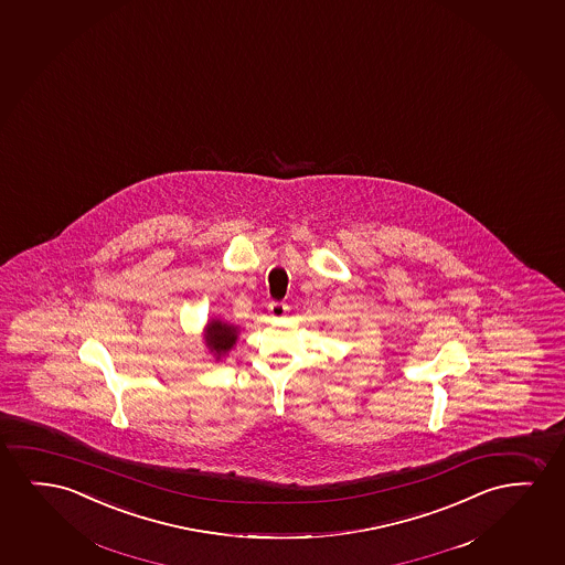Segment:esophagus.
<instances>
[{
    "instance_id": "34e87169",
    "label": "esophagus",
    "mask_w": 565,
    "mask_h": 565,
    "mask_svg": "<svg viewBox=\"0 0 565 565\" xmlns=\"http://www.w3.org/2000/svg\"><path fill=\"white\" fill-rule=\"evenodd\" d=\"M268 310H270L271 317L281 318L286 317V312L289 310V307H287V302L271 301L270 305H268Z\"/></svg>"
}]
</instances>
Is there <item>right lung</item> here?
Wrapping results in <instances>:
<instances>
[{"mask_svg":"<svg viewBox=\"0 0 565 565\" xmlns=\"http://www.w3.org/2000/svg\"><path fill=\"white\" fill-rule=\"evenodd\" d=\"M237 340V330L233 326L224 324V322H210L209 324V338L206 343L212 351H216L217 355L227 353L233 348V343Z\"/></svg>","mask_w":565,"mask_h":565,"instance_id":"add662e5","label":"right lung"}]
</instances>
